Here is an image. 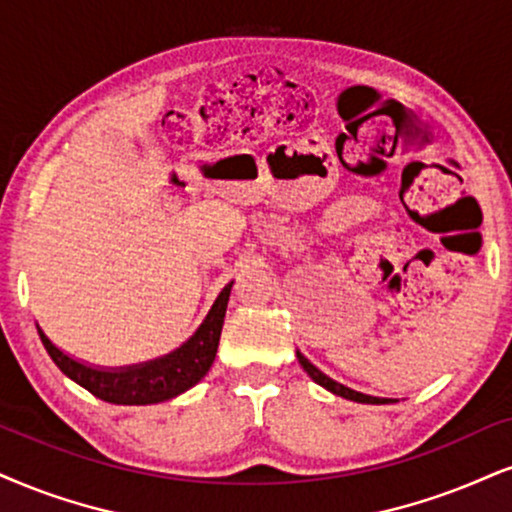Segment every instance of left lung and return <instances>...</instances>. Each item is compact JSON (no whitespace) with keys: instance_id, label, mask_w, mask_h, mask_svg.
<instances>
[{"instance_id":"1","label":"left lung","mask_w":512,"mask_h":512,"mask_svg":"<svg viewBox=\"0 0 512 512\" xmlns=\"http://www.w3.org/2000/svg\"><path fill=\"white\" fill-rule=\"evenodd\" d=\"M296 358H299L301 368H304V370L308 372V377H311V380H313L315 384H320V387H323V389L332 391V394L342 396V399H349V401H356V403H372V406H380V403H389V399H380V396L361 394V391L349 389V387H344V384L334 382L332 377H327L325 372H320L318 368H315V365H313L311 361H308V358H306L301 351H296Z\"/></svg>"}]
</instances>
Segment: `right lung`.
<instances>
[{
    "label": "right lung",
    "mask_w": 512,
    "mask_h": 512,
    "mask_svg": "<svg viewBox=\"0 0 512 512\" xmlns=\"http://www.w3.org/2000/svg\"><path fill=\"white\" fill-rule=\"evenodd\" d=\"M232 285L235 282L225 285L218 299L213 301L211 311L206 313L204 323L197 327V332L185 344H180L178 349L166 353V356L154 358V361L125 365V368H99V365L78 361L71 353L61 351L40 327H37V334H40L44 349L59 365L63 375L71 377L75 384L85 387L97 399L118 403V406L161 403L192 389L211 370L213 361H216L220 330H223Z\"/></svg>",
    "instance_id": "right-lung-1"
}]
</instances>
